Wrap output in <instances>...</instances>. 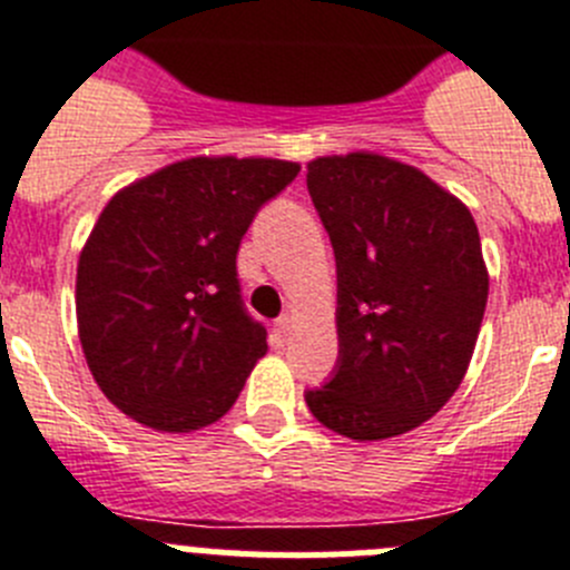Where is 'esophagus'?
Wrapping results in <instances>:
<instances>
[{
    "label": "esophagus",
    "instance_id": "34e87169",
    "mask_svg": "<svg viewBox=\"0 0 570 570\" xmlns=\"http://www.w3.org/2000/svg\"><path fill=\"white\" fill-rule=\"evenodd\" d=\"M291 331H294V320L291 316H279V320L274 322V336L279 342H285L291 336Z\"/></svg>",
    "mask_w": 570,
    "mask_h": 570
}]
</instances>
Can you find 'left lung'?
Here are the masks:
<instances>
[{
    "instance_id": "obj_1",
    "label": "left lung",
    "mask_w": 570,
    "mask_h": 570,
    "mask_svg": "<svg viewBox=\"0 0 570 570\" xmlns=\"http://www.w3.org/2000/svg\"><path fill=\"white\" fill-rule=\"evenodd\" d=\"M308 194L336 256L340 360L305 402L347 440L414 431L454 396L480 336L476 223L431 176L367 150L308 163Z\"/></svg>"
}]
</instances>
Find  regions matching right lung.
Returning <instances> with one entry per match:
<instances>
[{"instance_id":"right-lung-1","label":"right lung","mask_w":570,"mask_h":570,"mask_svg":"<svg viewBox=\"0 0 570 570\" xmlns=\"http://www.w3.org/2000/svg\"><path fill=\"white\" fill-rule=\"evenodd\" d=\"M296 174L285 159L194 156L105 205L77 265L79 342L130 420L188 434L228 414L268 351L242 305L236 250Z\"/></svg>"}]
</instances>
